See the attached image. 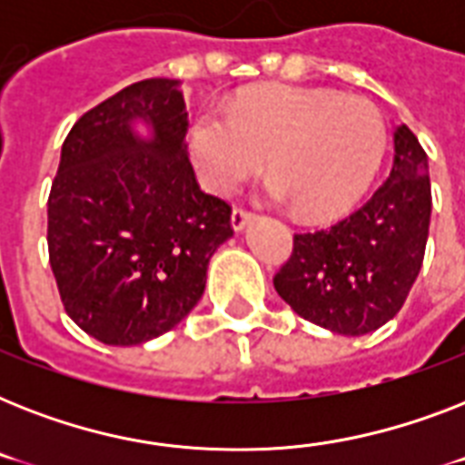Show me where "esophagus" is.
Listing matches in <instances>:
<instances>
[{
	"mask_svg": "<svg viewBox=\"0 0 465 465\" xmlns=\"http://www.w3.org/2000/svg\"><path fill=\"white\" fill-rule=\"evenodd\" d=\"M251 219H253V214H251V212L243 210V207H233V212H232V226H233V229H236V232H241V229H243V226H246L248 222H251Z\"/></svg>",
	"mask_w": 465,
	"mask_h": 465,
	"instance_id": "1",
	"label": "esophagus"
}]
</instances>
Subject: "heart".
<instances>
[{
    "instance_id": "obj_1",
    "label": "heart",
    "mask_w": 465,
    "mask_h": 465,
    "mask_svg": "<svg viewBox=\"0 0 465 465\" xmlns=\"http://www.w3.org/2000/svg\"><path fill=\"white\" fill-rule=\"evenodd\" d=\"M389 142L383 113L360 96L304 86H261L229 111L200 113L190 154L212 193H232L261 173L268 195L309 219L335 217L357 203L381 166Z\"/></svg>"
}]
</instances>
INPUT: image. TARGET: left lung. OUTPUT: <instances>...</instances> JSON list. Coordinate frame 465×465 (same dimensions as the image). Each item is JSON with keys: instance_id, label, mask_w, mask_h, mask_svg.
<instances>
[{"instance_id": "8db88e82", "label": "left lung", "mask_w": 465, "mask_h": 465, "mask_svg": "<svg viewBox=\"0 0 465 465\" xmlns=\"http://www.w3.org/2000/svg\"><path fill=\"white\" fill-rule=\"evenodd\" d=\"M393 168L350 217L321 232L294 233L277 294L299 316L340 335H364L396 316L425 258L432 188L425 149L401 125Z\"/></svg>"}]
</instances>
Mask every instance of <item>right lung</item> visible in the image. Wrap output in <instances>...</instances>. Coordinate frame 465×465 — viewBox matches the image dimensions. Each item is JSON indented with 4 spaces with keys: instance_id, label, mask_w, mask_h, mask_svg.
<instances>
[{
    "instance_id": "add662e5",
    "label": "right lung",
    "mask_w": 465,
    "mask_h": 465,
    "mask_svg": "<svg viewBox=\"0 0 465 465\" xmlns=\"http://www.w3.org/2000/svg\"><path fill=\"white\" fill-rule=\"evenodd\" d=\"M134 119L153 127L142 141ZM175 79H144L84 113L47 197V253L67 316L105 345H142L200 302L233 236L232 207L190 166Z\"/></svg>"
}]
</instances>
